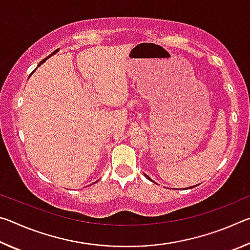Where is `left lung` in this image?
<instances>
[{"mask_svg":"<svg viewBox=\"0 0 250 250\" xmlns=\"http://www.w3.org/2000/svg\"><path fill=\"white\" fill-rule=\"evenodd\" d=\"M145 175H146V177H147V179H149V180H151V179H150V177H149V176H147L146 174H145ZM151 181H152V180H151Z\"/></svg>","mask_w":250,"mask_h":250,"instance_id":"8db88e82","label":"left lung"}]
</instances>
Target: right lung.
Listing matches in <instances>:
<instances>
[{"mask_svg": "<svg viewBox=\"0 0 250 250\" xmlns=\"http://www.w3.org/2000/svg\"><path fill=\"white\" fill-rule=\"evenodd\" d=\"M57 52H58V49H56V50H55V52H54V53H53V54H50V55H49V56H48V57H46V58H45V59H43V61H42V62H40V64H39V65H37V67H40V66H41V65H42V64H43V62H46V61H47V59H48V58H49V57H50V56H52V55H54V54H56V53H57ZM37 67H36V69H37ZM33 73H34V71H33ZM33 73H32V74H33ZM32 74H31V75H32Z\"/></svg>", "mask_w": 250, "mask_h": 250, "instance_id": "right-lung-1", "label": "right lung"}]
</instances>
